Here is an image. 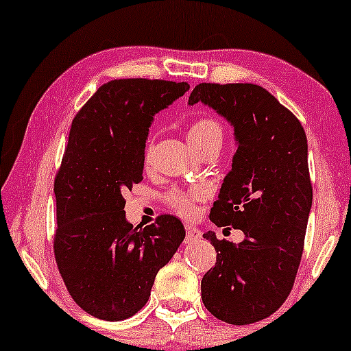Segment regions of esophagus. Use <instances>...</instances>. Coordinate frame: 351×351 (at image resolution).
<instances>
[{
    "instance_id": "obj_1",
    "label": "esophagus",
    "mask_w": 351,
    "mask_h": 351,
    "mask_svg": "<svg viewBox=\"0 0 351 351\" xmlns=\"http://www.w3.org/2000/svg\"><path fill=\"white\" fill-rule=\"evenodd\" d=\"M199 238H201V232H199V230L193 228V227H191V225H186V238H185V241L190 244V243L198 241Z\"/></svg>"
}]
</instances>
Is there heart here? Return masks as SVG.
<instances>
[{
	"label": "heart",
	"instance_id": "b5f03b06",
	"mask_svg": "<svg viewBox=\"0 0 351 351\" xmlns=\"http://www.w3.org/2000/svg\"><path fill=\"white\" fill-rule=\"evenodd\" d=\"M223 131L219 121L214 118H198L190 123L186 128V141L193 145L196 150L201 152L210 145H222ZM152 143H148L145 150V161H150L152 156ZM203 198L199 190H174L167 195V203L171 208L184 217H191L195 214V203Z\"/></svg>",
	"mask_w": 351,
	"mask_h": 351
}]
</instances>
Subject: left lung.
Wrapping results in <instances>:
<instances>
[{"instance_id":"8db88e82","label":"left lung","mask_w":351,"mask_h":351,"mask_svg":"<svg viewBox=\"0 0 351 351\" xmlns=\"http://www.w3.org/2000/svg\"><path fill=\"white\" fill-rule=\"evenodd\" d=\"M203 102L233 126L237 153L209 219L241 230V243L209 239L215 267L201 299L215 318L251 324L280 308L294 286L311 209L308 143L289 110L262 86L201 83L189 105Z\"/></svg>"}]
</instances>
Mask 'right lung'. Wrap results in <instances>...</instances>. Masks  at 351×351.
<instances>
[{
	"mask_svg": "<svg viewBox=\"0 0 351 351\" xmlns=\"http://www.w3.org/2000/svg\"><path fill=\"white\" fill-rule=\"evenodd\" d=\"M189 89L165 80L108 81L71 123L54 182V254L71 299L99 319L136 315L185 238L174 215L134 228L123 195L143 179L153 117Z\"/></svg>",
	"mask_w": 351,
	"mask_h": 351,
	"instance_id": "obj_1",
	"label": "right lung"
}]
</instances>
